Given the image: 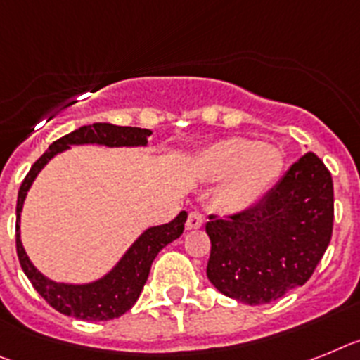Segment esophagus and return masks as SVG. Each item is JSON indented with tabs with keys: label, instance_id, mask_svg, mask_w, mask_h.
<instances>
[{
	"label": "esophagus",
	"instance_id": "34e87169",
	"mask_svg": "<svg viewBox=\"0 0 360 360\" xmlns=\"http://www.w3.org/2000/svg\"><path fill=\"white\" fill-rule=\"evenodd\" d=\"M205 223V217H202L201 212H190L188 219H186V230H198Z\"/></svg>",
	"mask_w": 360,
	"mask_h": 360
}]
</instances>
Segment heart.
<instances>
[{
	"mask_svg": "<svg viewBox=\"0 0 360 360\" xmlns=\"http://www.w3.org/2000/svg\"><path fill=\"white\" fill-rule=\"evenodd\" d=\"M283 168L281 152L248 137H228L201 150L195 174L205 183L224 179L215 202L224 214H240L257 205Z\"/></svg>",
	"mask_w": 360,
	"mask_h": 360,
	"instance_id": "b5f03b06",
	"label": "heart"
}]
</instances>
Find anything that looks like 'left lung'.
Masks as SVG:
<instances>
[{
    "label": "left lung",
    "mask_w": 360,
    "mask_h": 360,
    "mask_svg": "<svg viewBox=\"0 0 360 360\" xmlns=\"http://www.w3.org/2000/svg\"><path fill=\"white\" fill-rule=\"evenodd\" d=\"M331 228V174L308 152L254 208L230 219L208 217L206 275L230 299L266 304L310 279L330 245Z\"/></svg>",
    "instance_id": "8db88e82"
}]
</instances>
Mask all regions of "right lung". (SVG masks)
Masks as SVG:
<instances>
[{"label": "right lung", "instance_id": "add662e5", "mask_svg": "<svg viewBox=\"0 0 360 360\" xmlns=\"http://www.w3.org/2000/svg\"><path fill=\"white\" fill-rule=\"evenodd\" d=\"M150 136H152V130H148V128L117 127V124L110 123L86 124V127L77 128L74 132L67 134L61 139L52 143L45 154L34 162L25 181L21 183L20 193H18V206H15V250H18V257H20V264L25 275L29 277L36 292L59 314L85 319V321H110V319L127 314L141 295L155 255L183 233L188 214L179 212V215L170 223L146 228L145 232L137 237L130 245V248L124 252L123 257L115 262L114 268L106 271L99 279L83 284L58 283V281L49 279L46 275H43L34 266L27 252H25L23 243H21V210H23L25 199H27L30 186L36 181L37 174L46 167V162L70 148L72 145H99L108 146V148L127 146V148H132V146L148 145Z\"/></svg>", "mask_w": 360, "mask_h": 360}]
</instances>
